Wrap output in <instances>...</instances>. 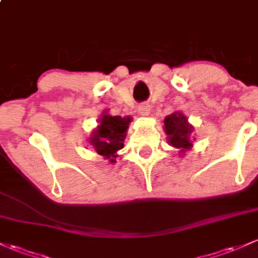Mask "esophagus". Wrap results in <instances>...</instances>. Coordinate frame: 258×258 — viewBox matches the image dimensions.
Segmentation results:
<instances>
[{
  "label": "esophagus",
  "mask_w": 258,
  "mask_h": 258,
  "mask_svg": "<svg viewBox=\"0 0 258 258\" xmlns=\"http://www.w3.org/2000/svg\"><path fill=\"white\" fill-rule=\"evenodd\" d=\"M138 110H139V113L143 115V117H148V115L150 114L151 107H150V104L143 103V104H140L139 108H138Z\"/></svg>",
  "instance_id": "esophagus-1"
}]
</instances>
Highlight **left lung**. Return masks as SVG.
<instances>
[{"label":"left lung","mask_w":258,"mask_h":258,"mask_svg":"<svg viewBox=\"0 0 258 258\" xmlns=\"http://www.w3.org/2000/svg\"><path fill=\"white\" fill-rule=\"evenodd\" d=\"M165 133L167 135L168 144L176 149H181V152L189 150L192 148L190 134L193 126L188 123V119L181 112H174L167 115L163 120Z\"/></svg>","instance_id":"8db88e82"}]
</instances>
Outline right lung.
I'll return each instance as SVG.
<instances>
[{
  "label": "right lung",
  "mask_w": 258,
  "mask_h": 258,
  "mask_svg": "<svg viewBox=\"0 0 258 258\" xmlns=\"http://www.w3.org/2000/svg\"><path fill=\"white\" fill-rule=\"evenodd\" d=\"M132 121L130 117L121 118L120 115L103 114L98 120V126L93 130L90 144L95 148L97 154L114 162L117 151L123 149L126 129Z\"/></svg>",
  "instance_id": "add662e5"
}]
</instances>
